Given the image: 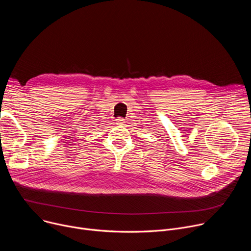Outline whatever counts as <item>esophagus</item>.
<instances>
[{"instance_id": "34e87169", "label": "esophagus", "mask_w": 251, "mask_h": 251, "mask_svg": "<svg viewBox=\"0 0 251 251\" xmlns=\"http://www.w3.org/2000/svg\"><path fill=\"white\" fill-rule=\"evenodd\" d=\"M125 123H126V122H125V119H123V118H121V117H119V118L116 119V124H117V125L122 126V125H124Z\"/></svg>"}]
</instances>
